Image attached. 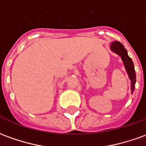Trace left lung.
<instances>
[{"mask_svg":"<svg viewBox=\"0 0 146 146\" xmlns=\"http://www.w3.org/2000/svg\"><path fill=\"white\" fill-rule=\"evenodd\" d=\"M111 49L112 51H114L117 54H119L123 59L126 71L129 74L130 79L131 80V90H132V92H133V90H134V87H135V83H136V73H135L134 66H133L132 59L128 56L126 50L124 48L123 45L122 43H120L119 42L115 41L112 42L111 46Z\"/></svg>","mask_w":146,"mask_h":146,"instance_id":"obj_1","label":"left lung"}]
</instances>
